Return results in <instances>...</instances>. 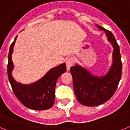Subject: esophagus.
Segmentation results:
<instances>
[{"instance_id":"esophagus-1","label":"esophagus","mask_w":130,"mask_h":130,"mask_svg":"<svg viewBox=\"0 0 130 130\" xmlns=\"http://www.w3.org/2000/svg\"><path fill=\"white\" fill-rule=\"evenodd\" d=\"M74 63V59L73 57H69L68 59L66 61V65H67V70H69L70 69V67L71 66H73Z\"/></svg>"}]
</instances>
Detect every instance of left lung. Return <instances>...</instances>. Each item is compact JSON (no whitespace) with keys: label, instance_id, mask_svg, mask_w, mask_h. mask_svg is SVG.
<instances>
[{"label":"left lung","instance_id":"left-lung-1","mask_svg":"<svg viewBox=\"0 0 130 130\" xmlns=\"http://www.w3.org/2000/svg\"><path fill=\"white\" fill-rule=\"evenodd\" d=\"M106 33L114 47L113 63L109 71L103 77H96L80 65L70 69L73 80L76 98L83 105L96 106L108 101L113 96L120 80L122 70L120 52L114 35L109 30L96 24Z\"/></svg>","mask_w":130,"mask_h":130}]
</instances>
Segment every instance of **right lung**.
Here are the masks:
<instances>
[{
    "label": "right lung",
    "instance_id": "obj_1",
    "mask_svg": "<svg viewBox=\"0 0 130 130\" xmlns=\"http://www.w3.org/2000/svg\"><path fill=\"white\" fill-rule=\"evenodd\" d=\"M17 36L10 45L7 65L8 77L14 94L26 108L35 110H44L52 108L55 101V89L57 78L66 71V64L63 63L50 69L44 77L31 85H22L15 81L12 76L14 67L12 53Z\"/></svg>",
    "mask_w": 130,
    "mask_h": 130
}]
</instances>
